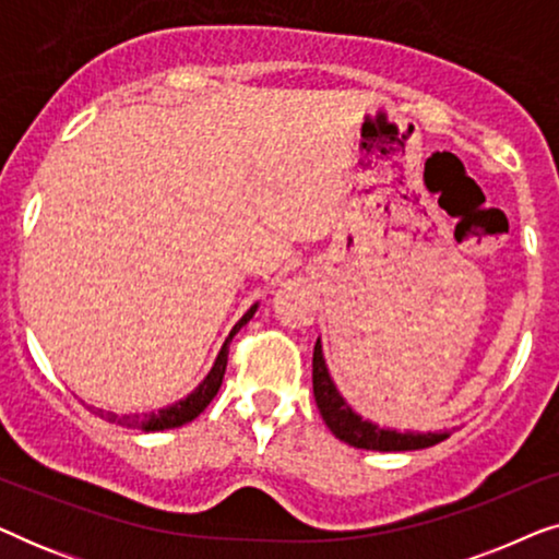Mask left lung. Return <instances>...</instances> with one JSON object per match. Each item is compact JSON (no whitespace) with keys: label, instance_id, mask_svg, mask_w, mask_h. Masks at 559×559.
Returning <instances> with one entry per match:
<instances>
[{"label":"left lung","instance_id":"left-lung-1","mask_svg":"<svg viewBox=\"0 0 559 559\" xmlns=\"http://www.w3.org/2000/svg\"><path fill=\"white\" fill-rule=\"evenodd\" d=\"M312 394H316V404L320 409L323 423L331 427L335 438L348 442L354 448L364 450H381V453H392V450H423L430 445H438L448 438L445 432H396V430H381L379 425H371L369 419H361L354 409L343 402L338 389L331 381V373L325 369L323 348L320 341L312 350Z\"/></svg>","mask_w":559,"mask_h":559}]
</instances>
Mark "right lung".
I'll return each instance as SVG.
<instances>
[{
    "label": "right lung",
    "mask_w": 559,
    "mask_h": 559,
    "mask_svg": "<svg viewBox=\"0 0 559 559\" xmlns=\"http://www.w3.org/2000/svg\"><path fill=\"white\" fill-rule=\"evenodd\" d=\"M254 310H257V305H254V308H249L247 316H243V318L239 320V323L234 325V331L228 333L224 348H221V354H218V358H216V364H213V369H211L209 377H205V379L201 381V386H198L193 394H188L182 402L173 404V407L159 409V412H152V415H124V417H119V415H111V412H106V415H104L102 409H98V412H102V415H104L106 419H109V423H119V425H124V427H134V430H144V432L173 430V427H180V425L190 423V419H195L205 407H209L213 396L218 394L221 381H224V373H226L228 343H231V338H234L236 333H239L241 325L249 323L251 316H254Z\"/></svg>",
    "instance_id": "right-lung-1"
}]
</instances>
